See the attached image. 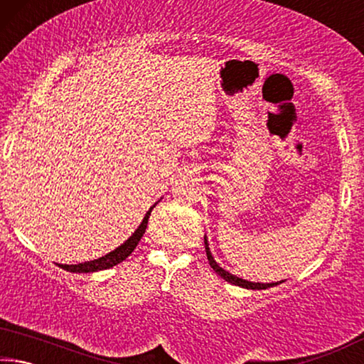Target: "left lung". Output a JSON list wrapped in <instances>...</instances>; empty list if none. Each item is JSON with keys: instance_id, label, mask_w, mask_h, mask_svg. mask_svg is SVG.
I'll use <instances>...</instances> for the list:
<instances>
[{"instance_id": "1", "label": "left lung", "mask_w": 364, "mask_h": 364, "mask_svg": "<svg viewBox=\"0 0 364 364\" xmlns=\"http://www.w3.org/2000/svg\"><path fill=\"white\" fill-rule=\"evenodd\" d=\"M204 239H205V237H204ZM205 252H207V260H208V263H210V267L213 268L215 273H217V274L220 276V278H223L225 281L231 282V284H234V286L245 287V289H258V291H260V289H268V287L278 286V284H281V282H282V281H279V282H271V284H260V282H250V281H245V279L237 278V276L230 274V273H228V271H225L223 268H220L218 264H217V262L213 260V257H212V254H210V249H208L207 239H205Z\"/></svg>"}]
</instances>
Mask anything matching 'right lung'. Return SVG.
I'll list each match as a JSON object with an SVG mask.
<instances>
[{
	"label": "right lung",
	"mask_w": 364,
	"mask_h": 364,
	"mask_svg": "<svg viewBox=\"0 0 364 364\" xmlns=\"http://www.w3.org/2000/svg\"><path fill=\"white\" fill-rule=\"evenodd\" d=\"M154 207H151L149 212L146 213L143 223L138 226V230L133 232V236L128 239L127 242H123L120 247H117L115 250L109 252L107 255L97 258V260H91V262H85V263H78V264H59V267L63 269L70 271V273H93V271L107 269V268L115 267V264H119L120 262L125 260V258L130 255L134 249H136L138 242L141 241V237H143V234L146 232L147 220H149V215H151Z\"/></svg>",
	"instance_id": "right-lung-1"
}]
</instances>
